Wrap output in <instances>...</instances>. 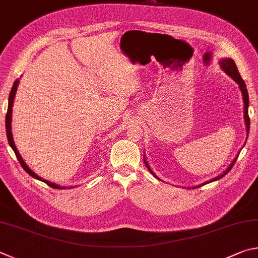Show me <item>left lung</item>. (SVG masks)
<instances>
[{"label": "left lung", "mask_w": 258, "mask_h": 258, "mask_svg": "<svg viewBox=\"0 0 258 258\" xmlns=\"http://www.w3.org/2000/svg\"><path fill=\"white\" fill-rule=\"evenodd\" d=\"M220 64H221V68H222V69H223L225 72H227V74H228L230 77H231V78L239 85V88H240V90H241L242 96H243V104H245V107H243V108H245V111H243V113H245V123H246V128H247L246 130H247V135H248V133H249V125H250L249 115H248V106H249V97H248V92H247L245 81H243V79L241 78V76H240V74H239V71H238V69H237L236 63H234V61L232 60V58H222V60L220 61ZM237 159H238V155L236 156V159H234V160L232 161V163L229 165V168H228L227 170H225L222 174H220V175H218V177H216V178L212 179L211 181H215V180H219V179H221L222 177H224V175L227 174V173L229 172V171L232 169V166L234 165V163H236ZM144 162H145L147 169L151 171V173H152L153 175H154V177H156L155 173L153 172V171L151 170L150 165L147 164V162H146L145 159H144ZM156 178H157V177H156ZM207 182H210V181H207ZM194 188H197V187H194Z\"/></svg>", "instance_id": "left-lung-1"}]
</instances>
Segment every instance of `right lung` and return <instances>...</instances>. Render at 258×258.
Here are the masks:
<instances>
[{
    "mask_svg": "<svg viewBox=\"0 0 258 258\" xmlns=\"http://www.w3.org/2000/svg\"><path fill=\"white\" fill-rule=\"evenodd\" d=\"M18 84H19V79H17V80L15 81V84H13V86H12V89H11V92H10V96H9L8 112H7V115H6V129H7V137H8L9 144H10V146H11V148L13 150V152H15V154H16V156H17L18 161L20 162L21 166H22V168H24V170L26 171L27 173H28L29 175H31V177L35 178V179L42 180L43 182L47 183L49 187H52V188H54V189H62V187L57 186V184H55V183H52V182H49V181H46V180H44V179H42L40 177H38V175L36 174L33 170H30V169H29V166L25 163V161H24V160H22V157L20 156L19 152H18L17 147H16V145H15V142H13V137H12V133H11V117H12V105H13V99H15V96H16V92H17Z\"/></svg>",
    "mask_w": 258,
    "mask_h": 258,
    "instance_id": "obj_1",
    "label": "right lung"
}]
</instances>
